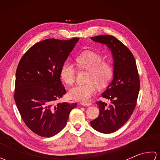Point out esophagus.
<instances>
[{
  "label": "esophagus",
  "instance_id": "esophagus-1",
  "mask_svg": "<svg viewBox=\"0 0 160 160\" xmlns=\"http://www.w3.org/2000/svg\"><path fill=\"white\" fill-rule=\"evenodd\" d=\"M80 104H82V106H87V107L91 106V102H81Z\"/></svg>",
  "mask_w": 160,
  "mask_h": 160
}]
</instances>
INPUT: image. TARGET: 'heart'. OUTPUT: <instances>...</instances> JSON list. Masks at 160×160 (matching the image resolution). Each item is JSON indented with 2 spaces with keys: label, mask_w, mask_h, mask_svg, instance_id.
Listing matches in <instances>:
<instances>
[{
  "label": "heart",
  "mask_w": 160,
  "mask_h": 160,
  "mask_svg": "<svg viewBox=\"0 0 160 160\" xmlns=\"http://www.w3.org/2000/svg\"><path fill=\"white\" fill-rule=\"evenodd\" d=\"M76 62L78 68L88 71L86 83L78 84L69 91L71 99L87 102L95 93L97 87L104 88L110 82L113 76V64L109 61L103 60L100 53L86 51L78 56ZM76 77V68L69 62H64L60 71V78L67 85L71 86Z\"/></svg>",
  "instance_id": "obj_1"
}]
</instances>
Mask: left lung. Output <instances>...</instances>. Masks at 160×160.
<instances>
[{"instance_id":"1","label":"left lung","mask_w":160,"mask_h":160,"mask_svg":"<svg viewBox=\"0 0 160 160\" xmlns=\"http://www.w3.org/2000/svg\"><path fill=\"white\" fill-rule=\"evenodd\" d=\"M91 38L95 42L105 44L111 50L114 73L112 82L102 94V97L111 100V104L97 101L99 116L90 123L98 131L111 133L121 128L133 112L140 91V78L133 55L120 40L110 35Z\"/></svg>"}]
</instances>
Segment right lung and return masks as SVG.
Here are the masks:
<instances>
[{"instance_id": "add662e5", "label": "right lung", "mask_w": 160, "mask_h": 160, "mask_svg": "<svg viewBox=\"0 0 160 160\" xmlns=\"http://www.w3.org/2000/svg\"><path fill=\"white\" fill-rule=\"evenodd\" d=\"M49 38L36 43L21 58L16 73L14 100L25 124L34 133L49 138L65 127L76 103L55 104L66 93L60 71L78 41Z\"/></svg>"}]
</instances>
